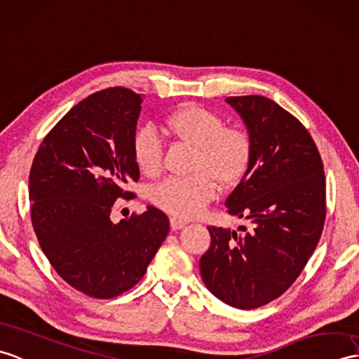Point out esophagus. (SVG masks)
<instances>
[{
	"label": "esophagus",
	"instance_id": "esophagus-1",
	"mask_svg": "<svg viewBox=\"0 0 359 359\" xmlns=\"http://www.w3.org/2000/svg\"><path fill=\"white\" fill-rule=\"evenodd\" d=\"M170 224H171V228H172L174 231H177V229L185 228L187 224H188V222H185V220H180V219H176V217H171V219H170Z\"/></svg>",
	"mask_w": 359,
	"mask_h": 359
}]
</instances>
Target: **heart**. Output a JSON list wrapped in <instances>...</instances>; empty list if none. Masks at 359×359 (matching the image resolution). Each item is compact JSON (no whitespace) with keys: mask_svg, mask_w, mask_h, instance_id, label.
Listing matches in <instances>:
<instances>
[{"mask_svg":"<svg viewBox=\"0 0 359 359\" xmlns=\"http://www.w3.org/2000/svg\"><path fill=\"white\" fill-rule=\"evenodd\" d=\"M166 127L177 139L196 147L189 177H170L151 193L156 206L174 217L193 219L203 212L217 194V182L232 187L248 171L252 144L248 133L224 127V121L211 110L188 104L171 113ZM133 157L147 176L159 174L163 165V145L153 127L140 128L133 139Z\"/></svg>","mask_w":359,"mask_h":359,"instance_id":"heart-1","label":"heart"}]
</instances>
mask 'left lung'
<instances>
[{
  "mask_svg": "<svg viewBox=\"0 0 359 359\" xmlns=\"http://www.w3.org/2000/svg\"><path fill=\"white\" fill-rule=\"evenodd\" d=\"M252 144L248 171L226 198L228 212L251 229L210 226L200 258L205 286L237 309H257L292 286L326 220V177L309 131L264 96H231Z\"/></svg>",
  "mask_w": 359,
  "mask_h": 359,
  "instance_id": "left-lung-1",
  "label": "left lung"
}]
</instances>
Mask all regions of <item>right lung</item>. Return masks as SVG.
I'll use <instances>...</instances> for the list:
<instances>
[{"label":"right lung","mask_w":359,"mask_h":359,"mask_svg":"<svg viewBox=\"0 0 359 359\" xmlns=\"http://www.w3.org/2000/svg\"><path fill=\"white\" fill-rule=\"evenodd\" d=\"M142 96L113 87L74 105L44 137L29 176L32 224L53 269L93 298L118 297L139 283L168 236L154 206L113 223L118 198L139 180L133 139Z\"/></svg>","instance_id":"obj_1"}]
</instances>
